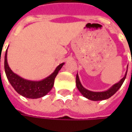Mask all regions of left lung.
Wrapping results in <instances>:
<instances>
[{
	"instance_id": "1",
	"label": "left lung",
	"mask_w": 132,
	"mask_h": 132,
	"mask_svg": "<svg viewBox=\"0 0 132 132\" xmlns=\"http://www.w3.org/2000/svg\"><path fill=\"white\" fill-rule=\"evenodd\" d=\"M127 70H128V66H127ZM126 74H127V70L126 73L125 74L124 77L123 79H120L118 83L114 84L112 85L109 89H108L106 91H103V92H93V91H90L88 90L86 88H84L82 86V84L81 83L80 80L79 78V75L78 73L76 74V87L79 90V92L82 94V95L87 98L89 100L91 101H102V100H106V99L109 98L111 96H112L118 89L120 87L122 86V84L123 83V81L126 79Z\"/></svg>"
}]
</instances>
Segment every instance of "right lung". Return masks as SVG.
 <instances>
[{
	"label": "right lung",
	"mask_w": 132,
	"mask_h": 132,
	"mask_svg": "<svg viewBox=\"0 0 132 132\" xmlns=\"http://www.w3.org/2000/svg\"><path fill=\"white\" fill-rule=\"evenodd\" d=\"M64 64L63 62L57 66L55 70L47 78L41 81H30L19 76L9 68L7 62V50L5 53L4 59L5 73L13 88L20 95L26 98L32 99L42 98L51 90L54 84V79Z\"/></svg>",
	"instance_id": "right-lung-1"
}]
</instances>
